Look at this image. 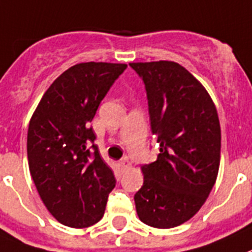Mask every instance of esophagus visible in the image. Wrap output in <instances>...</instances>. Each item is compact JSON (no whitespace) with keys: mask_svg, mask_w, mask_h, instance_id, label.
Wrapping results in <instances>:
<instances>
[{"mask_svg":"<svg viewBox=\"0 0 252 252\" xmlns=\"http://www.w3.org/2000/svg\"><path fill=\"white\" fill-rule=\"evenodd\" d=\"M119 165H120V167H122V170H128V168H130L132 163H130V161H129L128 158H124L120 161Z\"/></svg>","mask_w":252,"mask_h":252,"instance_id":"esophagus-1","label":"esophagus"}]
</instances>
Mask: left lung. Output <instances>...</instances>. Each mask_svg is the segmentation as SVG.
Listing matches in <instances>:
<instances>
[{
	"label": "left lung",
	"mask_w": 252,
	"mask_h": 252,
	"mask_svg": "<svg viewBox=\"0 0 252 252\" xmlns=\"http://www.w3.org/2000/svg\"><path fill=\"white\" fill-rule=\"evenodd\" d=\"M146 85L151 129L159 143L156 161L141 167L137 214L155 228L194 217L217 180L220 161L218 113L205 87L171 61L129 63Z\"/></svg>",
	"instance_id": "1"
}]
</instances>
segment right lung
<instances>
[{
	"instance_id": "obj_1",
	"label": "right lung",
	"mask_w": 252,
	"mask_h": 252,
	"mask_svg": "<svg viewBox=\"0 0 252 252\" xmlns=\"http://www.w3.org/2000/svg\"><path fill=\"white\" fill-rule=\"evenodd\" d=\"M124 63L86 62L72 65L45 91L28 129L29 170L40 199L57 220L84 228L104 216L114 172L93 144L90 126L100 102Z\"/></svg>"
}]
</instances>
